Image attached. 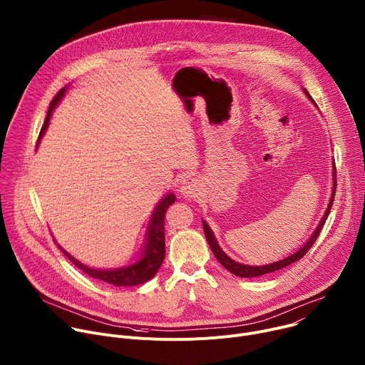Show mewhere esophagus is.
I'll use <instances>...</instances> for the list:
<instances>
[{"mask_svg": "<svg viewBox=\"0 0 365 365\" xmlns=\"http://www.w3.org/2000/svg\"><path fill=\"white\" fill-rule=\"evenodd\" d=\"M200 192V182L196 179V178H186L182 180V185H180V193L187 197V199H192V197H196L197 193Z\"/></svg>", "mask_w": 365, "mask_h": 365, "instance_id": "1", "label": "esophagus"}]
</instances>
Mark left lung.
I'll return each instance as SVG.
<instances>
[{"instance_id":"8db88e82","label":"left lung","mask_w":365,"mask_h":365,"mask_svg":"<svg viewBox=\"0 0 365 365\" xmlns=\"http://www.w3.org/2000/svg\"><path fill=\"white\" fill-rule=\"evenodd\" d=\"M304 93L307 95V98L312 99V96L307 93V91H304ZM312 102L315 103L314 99H312ZM335 170H336V169H335V163H334V187H332V195H331L328 207H327V211H325V215L322 217V220H321L319 225L317 227L315 232L312 234V237L306 241V244L302 245L300 250H297L296 252L290 254L289 257H286V258H283V259H279V262H274V263H270V264H266V266H248V264L237 263L235 259L230 258V257L221 250V247L218 245V242H217V240H215V235H214L212 230L210 228V225H207V224L203 221L202 224H203V231H205L206 241H207V244H210V247H211V250H212L214 255L217 257L218 262H220L228 272H231L232 274H235V276H238V277H245V279H248V277L264 276V274H269V273H274V272H277V270H282V269H284V267H287V266L296 263L297 259H300V258L310 250V247L315 244V241H317V238L319 237V234H321V231H322V228H324V224H325V221H327V218H328V215H329V212H331V207H332L334 197H335V190H336V172H335Z\"/></svg>"}]
</instances>
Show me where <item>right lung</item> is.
I'll use <instances>...</instances> for the list:
<instances>
[{"instance_id":"add662e5","label":"right lung","mask_w":365,"mask_h":365,"mask_svg":"<svg viewBox=\"0 0 365 365\" xmlns=\"http://www.w3.org/2000/svg\"><path fill=\"white\" fill-rule=\"evenodd\" d=\"M66 92V88H62L58 95L53 98V101L50 102V107L47 110V115L44 120V124L40 130L38 134V140L37 144L40 143V138L44 135L51 113H53L55 107L58 106V102L63 98ZM176 200V196L173 193L166 195L159 205L155 206V210L151 215L148 228H147V241L144 245V251L141 254V258L138 259L137 263H133L127 267H120V269H111V270H106V269H92L89 266L82 264L81 262H78L76 258H73L69 252H66L62 247L61 250L65 252V255L71 259V262L79 269L82 270L85 274H88L92 279H98L106 282L108 284H114L117 287H128V286H138L141 283L148 282L150 279H153L155 276V273L159 272L165 255H166V244H165V214L168 211V207Z\"/></svg>"}]
</instances>
